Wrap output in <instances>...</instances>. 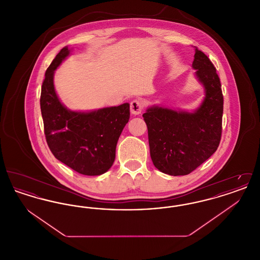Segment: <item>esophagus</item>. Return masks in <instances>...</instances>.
I'll use <instances>...</instances> for the list:
<instances>
[{"mask_svg": "<svg viewBox=\"0 0 260 260\" xmlns=\"http://www.w3.org/2000/svg\"><path fill=\"white\" fill-rule=\"evenodd\" d=\"M143 107H144V104L141 100L139 99H135L131 102V112L132 114L134 115H138L140 114L142 110H143Z\"/></svg>", "mask_w": 260, "mask_h": 260, "instance_id": "1", "label": "esophagus"}]
</instances>
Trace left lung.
Here are the masks:
<instances>
[{
  "label": "left lung",
  "mask_w": 260,
  "mask_h": 260,
  "mask_svg": "<svg viewBox=\"0 0 260 260\" xmlns=\"http://www.w3.org/2000/svg\"><path fill=\"white\" fill-rule=\"evenodd\" d=\"M193 68L206 89V98L194 113L162 107L142 115L148 129L154 166L170 175L195 171L217 150L222 134L223 94L220 79L210 58L196 48Z\"/></svg>",
  "instance_id": "left-lung-1"
}]
</instances>
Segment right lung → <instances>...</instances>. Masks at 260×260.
<instances>
[{
    "label": "right lung",
    "mask_w": 260,
    "mask_h": 260,
    "mask_svg": "<svg viewBox=\"0 0 260 260\" xmlns=\"http://www.w3.org/2000/svg\"><path fill=\"white\" fill-rule=\"evenodd\" d=\"M69 54L63 48L46 71L41 112L46 140L53 156L84 175H100L113 165L116 146L129 119V104L81 113L67 110L57 98L53 73Z\"/></svg>",
    "instance_id": "right-lung-1"
}]
</instances>
